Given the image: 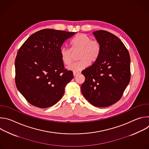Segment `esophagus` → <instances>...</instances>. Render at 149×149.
<instances>
[{
    "instance_id": "1",
    "label": "esophagus",
    "mask_w": 149,
    "mask_h": 149,
    "mask_svg": "<svg viewBox=\"0 0 149 149\" xmlns=\"http://www.w3.org/2000/svg\"><path fill=\"white\" fill-rule=\"evenodd\" d=\"M78 74H79V72H73V75H74V77L77 76Z\"/></svg>"
}]
</instances>
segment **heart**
Wrapping results in <instances>:
<instances>
[{"label":"heart","instance_id":"obj_1","mask_svg":"<svg viewBox=\"0 0 149 149\" xmlns=\"http://www.w3.org/2000/svg\"><path fill=\"white\" fill-rule=\"evenodd\" d=\"M72 49L73 51L80 50L78 59L79 61L72 63L67 67L68 70L78 72L86 68L89 62H95L100 51V45L98 42L92 40L87 34L80 33L76 35L71 40ZM60 56L62 62L68 65L72 61V51L70 48L64 47L60 50Z\"/></svg>","mask_w":149,"mask_h":149}]
</instances>
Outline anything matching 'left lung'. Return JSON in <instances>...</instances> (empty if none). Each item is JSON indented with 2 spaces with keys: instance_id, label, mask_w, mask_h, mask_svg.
<instances>
[{
  "instance_id": "left-lung-1",
  "label": "left lung",
  "mask_w": 149,
  "mask_h": 149,
  "mask_svg": "<svg viewBox=\"0 0 149 149\" xmlns=\"http://www.w3.org/2000/svg\"><path fill=\"white\" fill-rule=\"evenodd\" d=\"M100 51L93 64L82 71L81 92L92 105L105 107L117 102L130 80V57L121 40L105 31L93 32Z\"/></svg>"
}]
</instances>
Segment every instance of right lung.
Listing matches in <instances>:
<instances>
[{
  "instance_id": "obj_1",
  "label": "right lung",
  "mask_w": 149,
  "mask_h": 149,
  "mask_svg": "<svg viewBox=\"0 0 149 149\" xmlns=\"http://www.w3.org/2000/svg\"><path fill=\"white\" fill-rule=\"evenodd\" d=\"M75 32L52 29L30 36L18 50L15 59V82L31 104L48 108L62 97L73 73L64 68L60 56L62 44Z\"/></svg>"
}]
</instances>
